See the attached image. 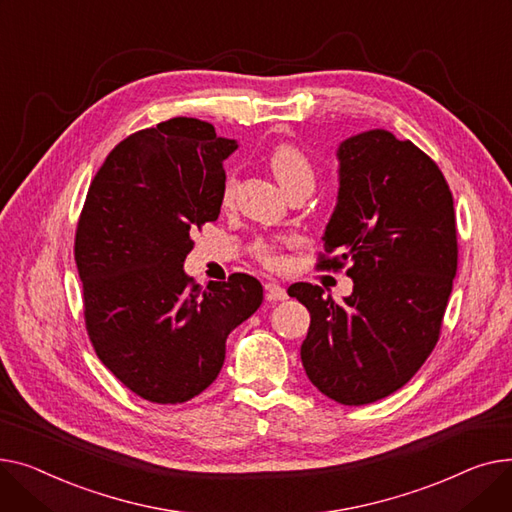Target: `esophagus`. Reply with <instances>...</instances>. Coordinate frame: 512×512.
<instances>
[{
    "mask_svg": "<svg viewBox=\"0 0 512 512\" xmlns=\"http://www.w3.org/2000/svg\"><path fill=\"white\" fill-rule=\"evenodd\" d=\"M264 289H266V297L270 299V302H283V299H287V297H289V295H287V289H285L283 285L275 283V281L266 283V285H264Z\"/></svg>",
    "mask_w": 512,
    "mask_h": 512,
    "instance_id": "obj_1",
    "label": "esophagus"
}]
</instances>
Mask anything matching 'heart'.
<instances>
[{
	"label": "heart",
	"instance_id": "1",
	"mask_svg": "<svg viewBox=\"0 0 512 512\" xmlns=\"http://www.w3.org/2000/svg\"><path fill=\"white\" fill-rule=\"evenodd\" d=\"M268 167L287 194L297 190L312 192L316 182V171L310 157L297 144H291V142L277 144L268 153ZM235 190H237V175L229 171L223 182L221 202L231 204L235 198ZM285 244L287 242H277V239H258V242L252 246V254L266 268H279L283 264L281 250Z\"/></svg>",
	"mask_w": 512,
	"mask_h": 512
}]
</instances>
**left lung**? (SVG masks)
<instances>
[{
  "label": "left lung",
  "instance_id": "8db88e82",
  "mask_svg": "<svg viewBox=\"0 0 512 512\" xmlns=\"http://www.w3.org/2000/svg\"><path fill=\"white\" fill-rule=\"evenodd\" d=\"M339 200L318 268L341 270L353 293H287L310 312L302 364L322 395L368 405L393 395L434 351L457 275V217L438 165L411 140L370 130L339 146ZM339 251V255L334 252Z\"/></svg>",
  "mask_w": 512,
  "mask_h": 512
}]
</instances>
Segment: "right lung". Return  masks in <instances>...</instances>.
<instances>
[{"label": "right lung", "instance_id": "right-lung-1", "mask_svg": "<svg viewBox=\"0 0 512 512\" xmlns=\"http://www.w3.org/2000/svg\"><path fill=\"white\" fill-rule=\"evenodd\" d=\"M235 148L213 124L173 117L124 138L90 182L74 242L86 333L150 403H186L213 384L227 335L262 304L250 275L202 289L184 273L192 233L219 219Z\"/></svg>", "mask_w": 512, "mask_h": 512}]
</instances>
